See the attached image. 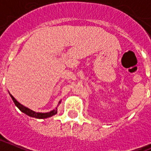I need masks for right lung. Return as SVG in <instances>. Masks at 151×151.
Instances as JSON below:
<instances>
[{
	"label": "right lung",
	"mask_w": 151,
	"mask_h": 151,
	"mask_svg": "<svg viewBox=\"0 0 151 151\" xmlns=\"http://www.w3.org/2000/svg\"><path fill=\"white\" fill-rule=\"evenodd\" d=\"M10 96H11L12 99V101H13L14 104H16V106H17L22 112H24V114L27 115L28 116L35 117V118H37V119H46V118H49V117L52 116H55V114L57 113V108L55 109H54V110H52V111H48V112H36V111H33L32 109H28L27 107L24 106L23 104L19 103V102L14 98V96H12V95H11V94H10ZM60 103L61 101H59L58 104Z\"/></svg>",
	"instance_id": "right-lung-1"
}]
</instances>
